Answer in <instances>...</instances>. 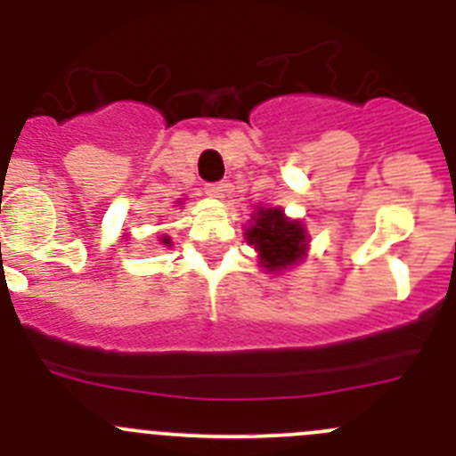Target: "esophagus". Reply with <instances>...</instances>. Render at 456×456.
Wrapping results in <instances>:
<instances>
[{
  "instance_id": "1",
  "label": "esophagus",
  "mask_w": 456,
  "mask_h": 456,
  "mask_svg": "<svg viewBox=\"0 0 456 456\" xmlns=\"http://www.w3.org/2000/svg\"><path fill=\"white\" fill-rule=\"evenodd\" d=\"M232 191V186L224 184V182H216V184H207V195L211 198H224V195Z\"/></svg>"
}]
</instances>
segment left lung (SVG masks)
<instances>
[{
	"label": "left lung",
	"mask_w": 456,
	"mask_h": 456,
	"mask_svg": "<svg viewBox=\"0 0 456 456\" xmlns=\"http://www.w3.org/2000/svg\"><path fill=\"white\" fill-rule=\"evenodd\" d=\"M245 238L258 252V263L263 270L281 272L304 261L308 249V233L299 220H290L283 208L258 207L252 214Z\"/></svg>",
	"instance_id": "obj_1"
}]
</instances>
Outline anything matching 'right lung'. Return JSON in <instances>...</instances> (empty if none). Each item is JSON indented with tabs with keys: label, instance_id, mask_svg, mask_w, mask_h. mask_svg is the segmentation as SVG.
Wrapping results in <instances>:
<instances>
[{
	"label": "right lung",
	"instance_id": "add662e5",
	"mask_svg": "<svg viewBox=\"0 0 456 456\" xmlns=\"http://www.w3.org/2000/svg\"><path fill=\"white\" fill-rule=\"evenodd\" d=\"M159 242H161V245H164V248H170V238L168 236H161Z\"/></svg>",
	"mask_w": 456,
	"mask_h": 456
}]
</instances>
